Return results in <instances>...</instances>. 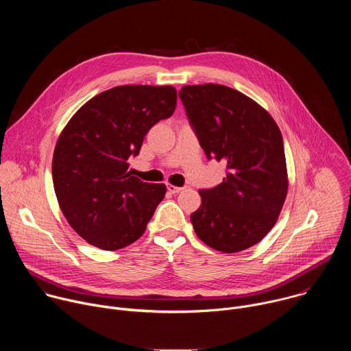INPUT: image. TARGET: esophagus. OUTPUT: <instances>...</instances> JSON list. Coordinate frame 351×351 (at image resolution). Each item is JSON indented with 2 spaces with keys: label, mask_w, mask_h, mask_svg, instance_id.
I'll return each instance as SVG.
<instances>
[{
  "label": "esophagus",
  "mask_w": 351,
  "mask_h": 351,
  "mask_svg": "<svg viewBox=\"0 0 351 351\" xmlns=\"http://www.w3.org/2000/svg\"><path fill=\"white\" fill-rule=\"evenodd\" d=\"M167 190H168L169 193H172V194H176V193L182 191L183 187H178V186H173V184H167Z\"/></svg>",
  "instance_id": "1"
}]
</instances>
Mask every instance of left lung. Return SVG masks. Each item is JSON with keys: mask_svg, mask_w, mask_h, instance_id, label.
Listing matches in <instances>:
<instances>
[{"mask_svg": "<svg viewBox=\"0 0 351 351\" xmlns=\"http://www.w3.org/2000/svg\"><path fill=\"white\" fill-rule=\"evenodd\" d=\"M191 129L226 176L199 190L202 206L190 215L194 232L222 253L257 244L275 225L287 193L282 133L252 98L222 84L183 86L179 91Z\"/></svg>", "mask_w": 351, "mask_h": 351, "instance_id": "left-lung-1", "label": "left lung"}]
</instances>
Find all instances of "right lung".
Instances as JSON below:
<instances>
[{"instance_id": "right-lung-1", "label": "right lung", "mask_w": 351, "mask_h": 351, "mask_svg": "<svg viewBox=\"0 0 351 351\" xmlns=\"http://www.w3.org/2000/svg\"><path fill=\"white\" fill-rule=\"evenodd\" d=\"M175 107L172 86H118L93 97L62 130L53 157L54 190L87 243L112 252L144 233L167 187L132 176L128 161Z\"/></svg>"}]
</instances>
